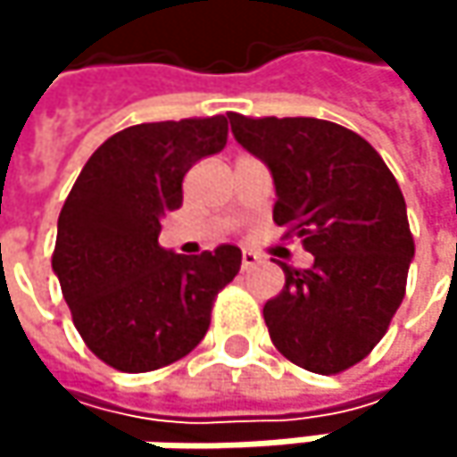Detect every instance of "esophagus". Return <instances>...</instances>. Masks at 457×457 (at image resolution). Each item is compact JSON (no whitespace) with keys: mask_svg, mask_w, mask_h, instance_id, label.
Here are the masks:
<instances>
[{"mask_svg":"<svg viewBox=\"0 0 457 457\" xmlns=\"http://www.w3.org/2000/svg\"><path fill=\"white\" fill-rule=\"evenodd\" d=\"M259 262H262V256L253 253V251H243V256H240V267H243V270H251V267L259 264Z\"/></svg>","mask_w":457,"mask_h":457,"instance_id":"1","label":"esophagus"}]
</instances>
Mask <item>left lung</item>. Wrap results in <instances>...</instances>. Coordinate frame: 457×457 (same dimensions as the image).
<instances>
[{
	"mask_svg": "<svg viewBox=\"0 0 457 457\" xmlns=\"http://www.w3.org/2000/svg\"><path fill=\"white\" fill-rule=\"evenodd\" d=\"M232 137L272 174V220L304 237L312 267L286 272L264 304L270 338L312 373H341L384 338L405 296L412 245L395 174L370 142L322 119H245Z\"/></svg>",
	"mask_w": 457,
	"mask_h": 457,
	"instance_id": "obj_1",
	"label": "left lung"
}]
</instances>
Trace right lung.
I'll list each match as a JSON object with an SVG mask.
<instances>
[{"mask_svg":"<svg viewBox=\"0 0 457 457\" xmlns=\"http://www.w3.org/2000/svg\"><path fill=\"white\" fill-rule=\"evenodd\" d=\"M225 145V116L129 127L92 153L62 204L52 272L84 344L116 370L147 373L190 354L240 270L232 243L201 256L158 243L190 166Z\"/></svg>","mask_w":457,"mask_h":457,"instance_id":"add662e5","label":"right lung"}]
</instances>
